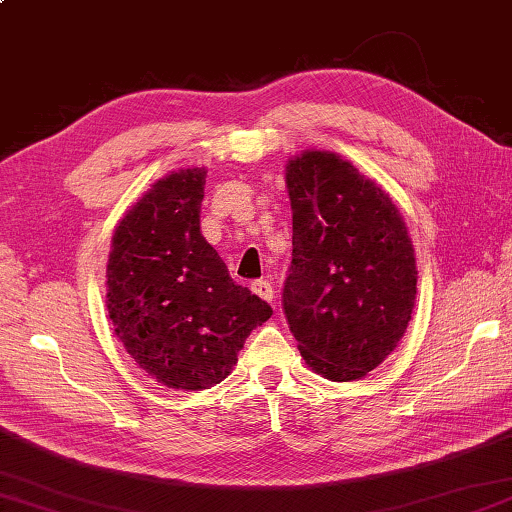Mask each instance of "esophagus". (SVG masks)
<instances>
[{
  "label": "esophagus",
  "instance_id": "obj_1",
  "mask_svg": "<svg viewBox=\"0 0 512 512\" xmlns=\"http://www.w3.org/2000/svg\"><path fill=\"white\" fill-rule=\"evenodd\" d=\"M250 288H253L255 295L262 297L264 301H273V297H275V288L268 279H257V281H253V286Z\"/></svg>",
  "mask_w": 512,
  "mask_h": 512
}]
</instances>
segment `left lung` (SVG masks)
<instances>
[{
    "label": "left lung",
    "instance_id": "left-lung-1",
    "mask_svg": "<svg viewBox=\"0 0 512 512\" xmlns=\"http://www.w3.org/2000/svg\"><path fill=\"white\" fill-rule=\"evenodd\" d=\"M292 262L281 292L303 361L334 383L396 350L416 306V255L396 204L352 162L303 151L286 167Z\"/></svg>",
    "mask_w": 512,
    "mask_h": 512
}]
</instances>
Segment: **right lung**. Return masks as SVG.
Here are the masks:
<instances>
[{
  "instance_id": "right-lung-1",
  "label": "right lung",
  "mask_w": 512,
  "mask_h": 512,
  "mask_svg": "<svg viewBox=\"0 0 512 512\" xmlns=\"http://www.w3.org/2000/svg\"><path fill=\"white\" fill-rule=\"evenodd\" d=\"M206 169L151 184L118 222L107 312L138 367L169 389H209L231 374L248 334L273 308L237 286L200 233Z\"/></svg>"
}]
</instances>
